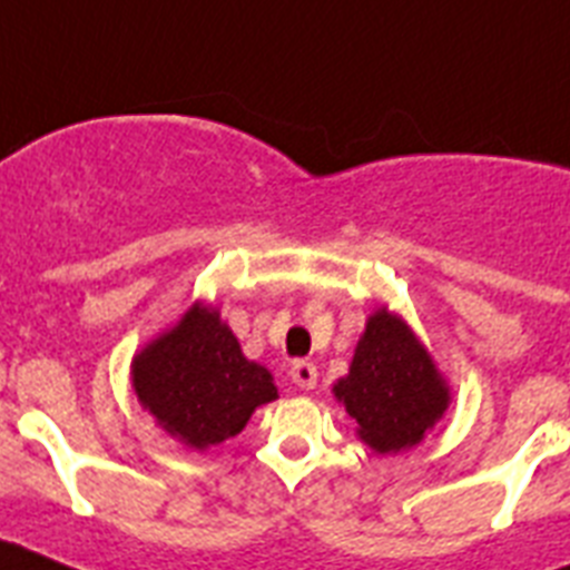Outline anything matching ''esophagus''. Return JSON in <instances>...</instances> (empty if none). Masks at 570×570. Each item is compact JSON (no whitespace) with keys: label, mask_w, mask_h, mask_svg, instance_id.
Segmentation results:
<instances>
[{"label":"esophagus","mask_w":570,"mask_h":570,"mask_svg":"<svg viewBox=\"0 0 570 570\" xmlns=\"http://www.w3.org/2000/svg\"><path fill=\"white\" fill-rule=\"evenodd\" d=\"M316 376L320 374H316L314 362L296 360L294 365H291V380H294L302 391H311V387H316Z\"/></svg>","instance_id":"34e87169"}]
</instances>
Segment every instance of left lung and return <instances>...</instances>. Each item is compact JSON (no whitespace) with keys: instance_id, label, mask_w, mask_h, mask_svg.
<instances>
[{"instance_id":"obj_1","label":"left lung","mask_w":570,"mask_h":570,"mask_svg":"<svg viewBox=\"0 0 570 570\" xmlns=\"http://www.w3.org/2000/svg\"><path fill=\"white\" fill-rule=\"evenodd\" d=\"M334 396L356 422V436L376 454L414 448L451 402V387L407 322L387 308L367 316L354 360Z\"/></svg>"}]
</instances>
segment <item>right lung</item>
Here are the masks:
<instances>
[{
  "label": "right lung",
  "mask_w": 570,
  "mask_h": 570,
  "mask_svg": "<svg viewBox=\"0 0 570 570\" xmlns=\"http://www.w3.org/2000/svg\"><path fill=\"white\" fill-rule=\"evenodd\" d=\"M130 376L156 425L196 451L236 436L256 407L279 396L268 367L245 360L219 311L203 302L134 356Z\"/></svg>",
  "instance_id": "add662e5"
}]
</instances>
